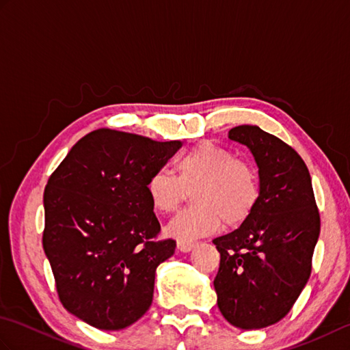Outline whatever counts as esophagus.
<instances>
[{"mask_svg":"<svg viewBox=\"0 0 350 350\" xmlns=\"http://www.w3.org/2000/svg\"><path fill=\"white\" fill-rule=\"evenodd\" d=\"M194 247H196V242H189V241L177 242V248H179V251H182V252H189Z\"/></svg>","mask_w":350,"mask_h":350,"instance_id":"obj_1","label":"esophagus"}]
</instances>
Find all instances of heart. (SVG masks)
<instances>
[{
  "instance_id": "heart-1",
  "label": "heart",
  "mask_w": 350,
  "mask_h": 350,
  "mask_svg": "<svg viewBox=\"0 0 350 350\" xmlns=\"http://www.w3.org/2000/svg\"><path fill=\"white\" fill-rule=\"evenodd\" d=\"M191 192L194 207L180 213L168 227L179 241H192L219 228L247 221L260 202L258 173L251 162L237 159L224 147L203 143L174 162V176L154 171L146 182L153 211L168 215L179 209Z\"/></svg>"
}]
</instances>
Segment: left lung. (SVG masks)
<instances>
[{
  "instance_id": "left-lung-1",
  "label": "left lung",
  "mask_w": 350,
  "mask_h": 350,
  "mask_svg": "<svg viewBox=\"0 0 350 350\" xmlns=\"http://www.w3.org/2000/svg\"><path fill=\"white\" fill-rule=\"evenodd\" d=\"M258 167L260 202L234 232L213 239L221 254L213 280L228 323L260 329L280 322L306 287L321 233V217L306 162L258 126L230 129Z\"/></svg>"
}]
</instances>
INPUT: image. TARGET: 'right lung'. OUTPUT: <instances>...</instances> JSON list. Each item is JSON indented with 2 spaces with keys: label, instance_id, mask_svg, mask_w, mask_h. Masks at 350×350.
I'll return each mask as SVG.
<instances>
[{
  "label": "right lung",
  "instance_id": "1",
  "mask_svg": "<svg viewBox=\"0 0 350 350\" xmlns=\"http://www.w3.org/2000/svg\"><path fill=\"white\" fill-rule=\"evenodd\" d=\"M180 147L103 128L81 138L49 177L44 254L63 307L94 328L123 329L152 306L156 267L176 241L156 239L146 182Z\"/></svg>",
  "mask_w": 350,
  "mask_h": 350
}]
</instances>
